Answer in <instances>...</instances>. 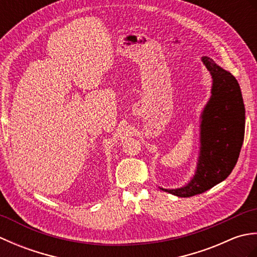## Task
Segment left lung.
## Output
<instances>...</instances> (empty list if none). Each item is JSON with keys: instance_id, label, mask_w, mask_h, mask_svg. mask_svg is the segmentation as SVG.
I'll use <instances>...</instances> for the list:
<instances>
[{"instance_id": "1", "label": "left lung", "mask_w": 257, "mask_h": 257, "mask_svg": "<svg viewBox=\"0 0 257 257\" xmlns=\"http://www.w3.org/2000/svg\"><path fill=\"white\" fill-rule=\"evenodd\" d=\"M213 78L212 96L202 113L201 150L195 176L180 189H162L180 198L203 193L230 176L244 140L245 108L235 77L210 57L202 58Z\"/></svg>"}]
</instances>
